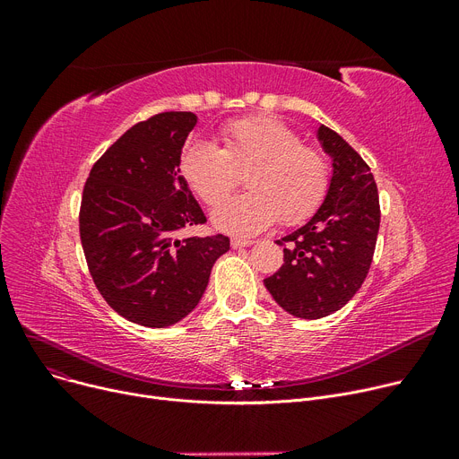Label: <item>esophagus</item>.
I'll return each mask as SVG.
<instances>
[{
	"instance_id": "esophagus-1",
	"label": "esophagus",
	"mask_w": 459,
	"mask_h": 459,
	"mask_svg": "<svg viewBox=\"0 0 459 459\" xmlns=\"http://www.w3.org/2000/svg\"><path fill=\"white\" fill-rule=\"evenodd\" d=\"M232 247L238 249V247H249L253 244V239H244V238H232Z\"/></svg>"
}]
</instances>
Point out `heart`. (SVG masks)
<instances>
[{
    "instance_id": "1",
    "label": "heart",
    "mask_w": 459,
    "mask_h": 459,
    "mask_svg": "<svg viewBox=\"0 0 459 459\" xmlns=\"http://www.w3.org/2000/svg\"><path fill=\"white\" fill-rule=\"evenodd\" d=\"M223 149L203 139L189 141L180 156V173L206 204L223 201L246 175L244 195L212 212L213 225L229 234L253 236L272 227L307 221L329 189L325 158L275 117H246L221 130Z\"/></svg>"
}]
</instances>
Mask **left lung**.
<instances>
[{
  "instance_id": "8db88e82",
  "label": "left lung",
  "mask_w": 459,
  "mask_h": 459,
  "mask_svg": "<svg viewBox=\"0 0 459 459\" xmlns=\"http://www.w3.org/2000/svg\"><path fill=\"white\" fill-rule=\"evenodd\" d=\"M318 141L333 175L324 203L310 220L277 239L284 264L264 279L288 315L318 320L342 308L365 282L379 230V195L370 167L331 128Z\"/></svg>"
}]
</instances>
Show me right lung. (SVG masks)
<instances>
[{
	"label": "right lung",
	"instance_id": "add662e5",
	"mask_svg": "<svg viewBox=\"0 0 459 459\" xmlns=\"http://www.w3.org/2000/svg\"><path fill=\"white\" fill-rule=\"evenodd\" d=\"M197 125L191 111H165L120 135L91 169L80 236L91 277L120 316L167 327L206 290L215 260L230 249L217 236L178 238L206 217L180 175V154Z\"/></svg>",
	"mask_w": 459,
	"mask_h": 459
}]
</instances>
